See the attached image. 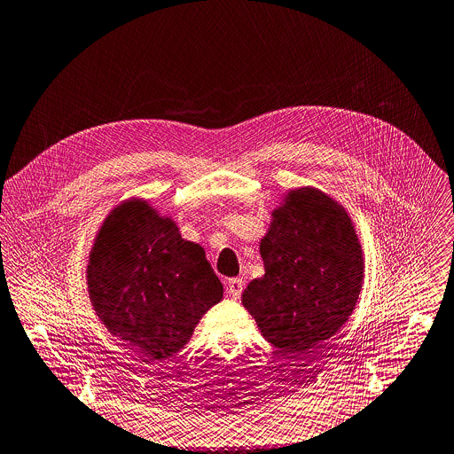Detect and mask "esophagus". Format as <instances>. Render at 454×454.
Returning a JSON list of instances; mask_svg holds the SVG:
<instances>
[{
	"instance_id": "esophagus-1",
	"label": "esophagus",
	"mask_w": 454,
	"mask_h": 454,
	"mask_svg": "<svg viewBox=\"0 0 454 454\" xmlns=\"http://www.w3.org/2000/svg\"><path fill=\"white\" fill-rule=\"evenodd\" d=\"M242 290H244V282H242V278H230V280L226 282V292L230 294V297L239 299V297H240V294H242Z\"/></svg>"
}]
</instances>
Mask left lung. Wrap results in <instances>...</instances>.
Returning <instances> with one entry per match:
<instances>
[{
	"label": "left lung",
	"instance_id": "obj_1",
	"mask_svg": "<svg viewBox=\"0 0 454 454\" xmlns=\"http://www.w3.org/2000/svg\"><path fill=\"white\" fill-rule=\"evenodd\" d=\"M261 257L266 273L248 284L242 304L270 344L304 360L356 306L364 257L355 226L324 192L292 190L273 212Z\"/></svg>",
	"mask_w": 454,
	"mask_h": 454
}]
</instances>
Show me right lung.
Returning <instances> with one entry per match:
<instances>
[{"mask_svg": "<svg viewBox=\"0 0 454 454\" xmlns=\"http://www.w3.org/2000/svg\"><path fill=\"white\" fill-rule=\"evenodd\" d=\"M87 282L99 320L146 362L177 353L223 299V284L200 246L139 199L121 202L105 219Z\"/></svg>", "mask_w": 454, "mask_h": 454, "instance_id": "1", "label": "right lung"}]
</instances>
